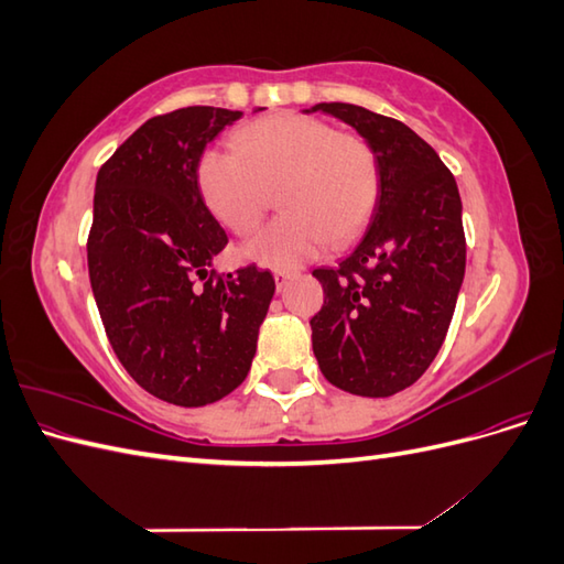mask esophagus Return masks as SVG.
<instances>
[{
	"label": "esophagus",
	"instance_id": "obj_1",
	"mask_svg": "<svg viewBox=\"0 0 564 564\" xmlns=\"http://www.w3.org/2000/svg\"><path fill=\"white\" fill-rule=\"evenodd\" d=\"M272 275H275V284H278V289L282 292V289L286 286V282L294 278V270H275V272H272Z\"/></svg>",
	"mask_w": 564,
	"mask_h": 564
}]
</instances>
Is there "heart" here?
Listing matches in <instances>:
<instances>
[{
  "instance_id": "heart-1",
  "label": "heart",
  "mask_w": 564,
  "mask_h": 564,
  "mask_svg": "<svg viewBox=\"0 0 564 564\" xmlns=\"http://www.w3.org/2000/svg\"><path fill=\"white\" fill-rule=\"evenodd\" d=\"M232 149L207 150L197 164L199 193L218 224L251 235L278 191L284 212L245 245V259L292 270L329 245H350L369 224L379 199V162L362 135L282 112L242 127Z\"/></svg>"
}]
</instances>
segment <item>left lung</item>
Segmentation results:
<instances>
[{
	"mask_svg": "<svg viewBox=\"0 0 564 564\" xmlns=\"http://www.w3.org/2000/svg\"><path fill=\"white\" fill-rule=\"evenodd\" d=\"M350 124L379 162L369 228L336 268H317L322 311L311 319L324 379L388 398L421 379L440 352L466 272L460 197L437 152L398 119L350 104H317Z\"/></svg>",
	"mask_w": 564,
	"mask_h": 564,
	"instance_id": "8db88e82",
	"label": "left lung"
}]
</instances>
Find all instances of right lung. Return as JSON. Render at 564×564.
Instances as JSON below:
<instances>
[{
  "instance_id": "add662e5",
  "label": "right lung",
  "mask_w": 564,
  "mask_h": 564,
  "mask_svg": "<svg viewBox=\"0 0 564 564\" xmlns=\"http://www.w3.org/2000/svg\"><path fill=\"white\" fill-rule=\"evenodd\" d=\"M240 117L212 106L152 117L96 176L87 261L100 319L129 377L178 406L212 404L247 379L275 294L268 270H212L228 235L197 164Z\"/></svg>"
}]
</instances>
